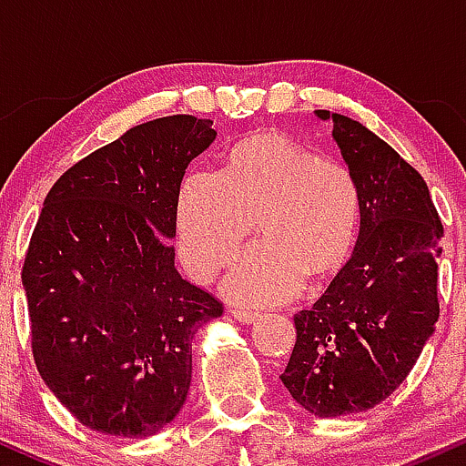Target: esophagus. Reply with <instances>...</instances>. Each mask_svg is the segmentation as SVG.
Masks as SVG:
<instances>
[{"label":"esophagus","instance_id":"34e87169","mask_svg":"<svg viewBox=\"0 0 466 466\" xmlns=\"http://www.w3.org/2000/svg\"><path fill=\"white\" fill-rule=\"evenodd\" d=\"M232 315H234V319H238L240 324H251V322H256V319L260 318V313L243 311V309H234Z\"/></svg>","mask_w":466,"mask_h":466}]
</instances>
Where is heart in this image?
Returning <instances> with one entry per match:
<instances>
[{
	"instance_id": "obj_1",
	"label": "heart",
	"mask_w": 466,
	"mask_h": 466,
	"mask_svg": "<svg viewBox=\"0 0 466 466\" xmlns=\"http://www.w3.org/2000/svg\"><path fill=\"white\" fill-rule=\"evenodd\" d=\"M260 243L223 280L240 304L285 302L304 278L322 280L349 260L360 228V190L344 164L313 148L263 133L238 142L221 177L192 170L177 197V249L199 280H210L243 248L251 229Z\"/></svg>"
}]
</instances>
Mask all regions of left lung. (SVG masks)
<instances>
[{"label": "left lung", "mask_w": 466, "mask_h": 466, "mask_svg": "<svg viewBox=\"0 0 466 466\" xmlns=\"http://www.w3.org/2000/svg\"><path fill=\"white\" fill-rule=\"evenodd\" d=\"M360 190L349 263L309 311L282 383L319 419L360 414L405 381L438 322L442 223L425 179L352 117L318 109Z\"/></svg>", "instance_id": "obj_1"}]
</instances>
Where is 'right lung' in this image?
Returning a JSON list of instances; mask_svg holds the SVG:
<instances>
[{
  "mask_svg": "<svg viewBox=\"0 0 466 466\" xmlns=\"http://www.w3.org/2000/svg\"><path fill=\"white\" fill-rule=\"evenodd\" d=\"M210 120L166 116L74 164L52 186L21 282L46 386L89 430L144 438L184 408L192 337L221 318L175 269L186 168L215 142Z\"/></svg>",
  "mask_w": 466,
  "mask_h": 466,
  "instance_id": "right-lung-1",
  "label": "right lung"
}]
</instances>
